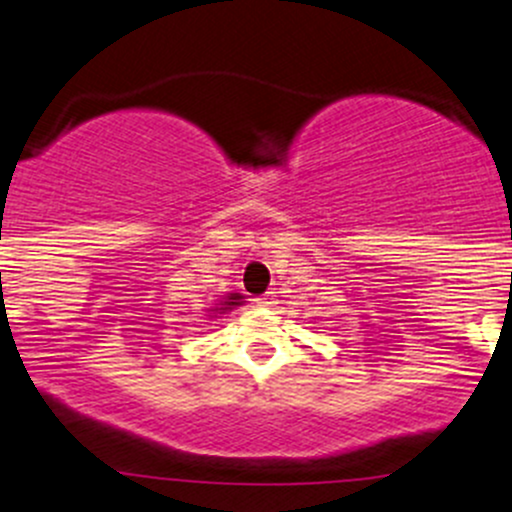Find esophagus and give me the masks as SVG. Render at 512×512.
<instances>
[{
	"label": "esophagus",
	"instance_id": "obj_1",
	"mask_svg": "<svg viewBox=\"0 0 512 512\" xmlns=\"http://www.w3.org/2000/svg\"><path fill=\"white\" fill-rule=\"evenodd\" d=\"M260 307H267V309H272V304H277L275 302V297H272V294H265V297H260Z\"/></svg>",
	"mask_w": 512,
	"mask_h": 512
}]
</instances>
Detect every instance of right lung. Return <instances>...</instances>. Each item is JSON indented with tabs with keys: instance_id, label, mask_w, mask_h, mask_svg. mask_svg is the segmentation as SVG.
I'll list each match as a JSON object with an SVG mask.
<instances>
[{
	"instance_id": "1",
	"label": "right lung",
	"mask_w": 512,
	"mask_h": 512,
	"mask_svg": "<svg viewBox=\"0 0 512 512\" xmlns=\"http://www.w3.org/2000/svg\"><path fill=\"white\" fill-rule=\"evenodd\" d=\"M225 302H220V307H215V309H210V314H225V312H230V309H235V307H240L242 304V294L240 292H230L227 294V297H223Z\"/></svg>"
}]
</instances>
